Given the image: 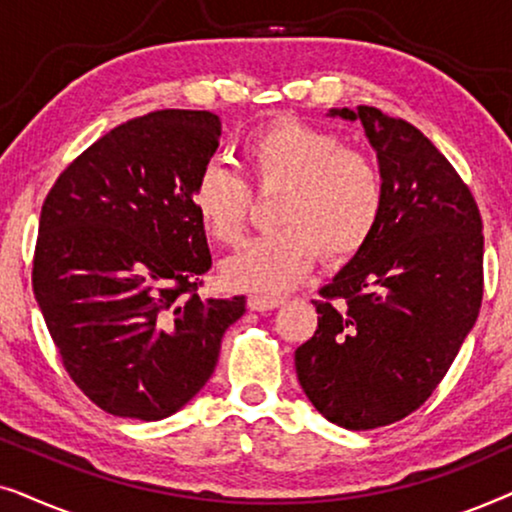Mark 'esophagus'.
Wrapping results in <instances>:
<instances>
[{"label": "esophagus", "instance_id": "1", "mask_svg": "<svg viewBox=\"0 0 512 512\" xmlns=\"http://www.w3.org/2000/svg\"><path fill=\"white\" fill-rule=\"evenodd\" d=\"M284 303V298H277V296H251L249 298V310L254 312H268V310H275Z\"/></svg>", "mask_w": 512, "mask_h": 512}]
</instances>
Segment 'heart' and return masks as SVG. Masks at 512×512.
Segmentation results:
<instances>
[{"instance_id": "heart-1", "label": "heart", "mask_w": 512, "mask_h": 512, "mask_svg": "<svg viewBox=\"0 0 512 512\" xmlns=\"http://www.w3.org/2000/svg\"><path fill=\"white\" fill-rule=\"evenodd\" d=\"M251 179L261 191L282 188L275 233L258 237L223 263L233 289L277 293L296 286L319 256L345 263L373 240L384 209V186L373 160L342 146L338 132L279 116L242 146ZM191 205L214 242L235 247L247 233L251 188L219 160L202 165Z\"/></svg>"}]
</instances>
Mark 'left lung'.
I'll return each mask as SVG.
<instances>
[{"mask_svg":"<svg viewBox=\"0 0 512 512\" xmlns=\"http://www.w3.org/2000/svg\"><path fill=\"white\" fill-rule=\"evenodd\" d=\"M361 121L377 151L384 209L373 240L312 300L317 331L296 349L305 396L328 422L368 431L433 394L482 303V219L457 170L415 125L375 107Z\"/></svg>","mask_w":512,"mask_h":512,"instance_id":"left-lung-1","label":"left lung"}]
</instances>
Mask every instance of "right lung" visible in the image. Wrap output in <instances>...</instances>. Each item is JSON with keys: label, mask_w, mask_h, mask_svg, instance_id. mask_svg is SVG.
<instances>
[{"label": "right lung", "mask_w": 512, "mask_h": 512, "mask_svg": "<svg viewBox=\"0 0 512 512\" xmlns=\"http://www.w3.org/2000/svg\"><path fill=\"white\" fill-rule=\"evenodd\" d=\"M219 139L212 111L132 118L88 146L41 207L34 298L69 377L109 415L156 422L184 408L244 314V296H198L212 256L191 188Z\"/></svg>", "instance_id": "1"}]
</instances>
